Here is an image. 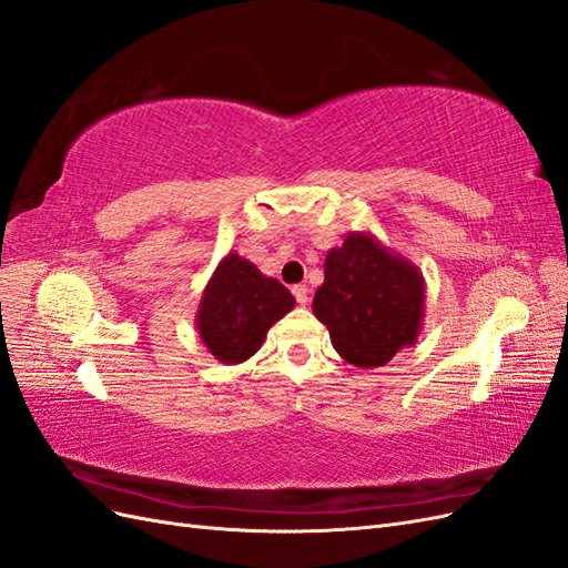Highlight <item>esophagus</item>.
<instances>
[{
  "label": "esophagus",
  "mask_w": 568,
  "mask_h": 568,
  "mask_svg": "<svg viewBox=\"0 0 568 568\" xmlns=\"http://www.w3.org/2000/svg\"><path fill=\"white\" fill-rule=\"evenodd\" d=\"M291 291H294V296H296V301H298L301 305H307V301H311V298H307V294H311V291H307L305 284H296Z\"/></svg>",
  "instance_id": "1"
}]
</instances>
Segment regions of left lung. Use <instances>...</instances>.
<instances>
[{
    "instance_id": "8db88e82",
    "label": "left lung",
    "mask_w": 568,
    "mask_h": 568,
    "mask_svg": "<svg viewBox=\"0 0 568 568\" xmlns=\"http://www.w3.org/2000/svg\"><path fill=\"white\" fill-rule=\"evenodd\" d=\"M424 277L407 257L369 232H348L324 257V282L313 313L329 329L346 363L384 367L395 353L415 346L424 322Z\"/></svg>"
}]
</instances>
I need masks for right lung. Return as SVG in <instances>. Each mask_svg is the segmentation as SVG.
I'll use <instances>...</instances> for the list:
<instances>
[{"mask_svg": "<svg viewBox=\"0 0 568 568\" xmlns=\"http://www.w3.org/2000/svg\"><path fill=\"white\" fill-rule=\"evenodd\" d=\"M296 298L274 277H265L251 261L227 253L203 288L196 311V332L222 365H239L257 353L274 322Z\"/></svg>", "mask_w": 568, "mask_h": 568, "instance_id": "right-lung-1", "label": "right lung"}]
</instances>
